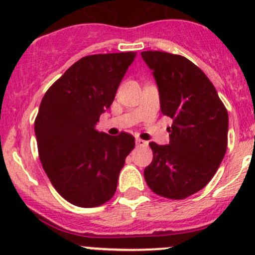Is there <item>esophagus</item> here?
<instances>
[{
  "mask_svg": "<svg viewBox=\"0 0 255 255\" xmlns=\"http://www.w3.org/2000/svg\"><path fill=\"white\" fill-rule=\"evenodd\" d=\"M135 144H137V146H146L148 145V142L140 139V138H137V139H135Z\"/></svg>",
  "mask_w": 255,
  "mask_h": 255,
  "instance_id": "obj_1",
  "label": "esophagus"
}]
</instances>
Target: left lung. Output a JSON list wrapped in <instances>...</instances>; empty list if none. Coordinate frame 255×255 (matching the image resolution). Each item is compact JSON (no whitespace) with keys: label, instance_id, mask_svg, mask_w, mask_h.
I'll return each instance as SVG.
<instances>
[{"label":"left lung","instance_id":"1","mask_svg":"<svg viewBox=\"0 0 255 255\" xmlns=\"http://www.w3.org/2000/svg\"><path fill=\"white\" fill-rule=\"evenodd\" d=\"M159 90L160 110L173 120L168 145L150 142L153 161L144 179L171 200L196 194L210 182L227 150L228 113L212 82L185 56L142 51Z\"/></svg>","mask_w":255,"mask_h":255}]
</instances>
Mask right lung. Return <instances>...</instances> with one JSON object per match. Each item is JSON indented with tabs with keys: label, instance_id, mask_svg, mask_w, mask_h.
Returning <instances> with one entry per match:
<instances>
[{
	"label": "right lung",
	"instance_id": "right-lung-1",
	"mask_svg": "<svg viewBox=\"0 0 255 255\" xmlns=\"http://www.w3.org/2000/svg\"><path fill=\"white\" fill-rule=\"evenodd\" d=\"M135 53L84 56L43 97L34 122L40 163L54 189L70 204L96 207L112 199L134 137L96 129L115 100Z\"/></svg>",
	"mask_w": 255,
	"mask_h": 255
}]
</instances>
